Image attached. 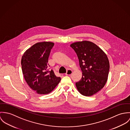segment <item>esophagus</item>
<instances>
[{
    "mask_svg": "<svg viewBox=\"0 0 130 130\" xmlns=\"http://www.w3.org/2000/svg\"><path fill=\"white\" fill-rule=\"evenodd\" d=\"M72 73V70H71V69H68L67 70V72L66 73V74H65V75H71Z\"/></svg>",
    "mask_w": 130,
    "mask_h": 130,
    "instance_id": "obj_1",
    "label": "esophagus"
}]
</instances>
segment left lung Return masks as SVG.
Wrapping results in <instances>:
<instances>
[{
    "label": "left lung",
    "mask_w": 130,
    "mask_h": 130,
    "mask_svg": "<svg viewBox=\"0 0 130 130\" xmlns=\"http://www.w3.org/2000/svg\"><path fill=\"white\" fill-rule=\"evenodd\" d=\"M70 46L77 54L82 71L81 79L76 83V87L84 96L93 95L107 81L110 69L108 57L100 47L90 41L77 42Z\"/></svg>",
    "instance_id": "1"
}]
</instances>
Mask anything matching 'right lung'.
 <instances>
[{
	"label": "right lung",
	"instance_id": "1",
	"mask_svg": "<svg viewBox=\"0 0 130 130\" xmlns=\"http://www.w3.org/2000/svg\"><path fill=\"white\" fill-rule=\"evenodd\" d=\"M54 44L50 42L36 43L27 50L21 59L25 80L29 86L38 94H47L53 91L61 80L54 71L49 70L48 58Z\"/></svg>",
	"mask_w": 130,
	"mask_h": 130
}]
</instances>
